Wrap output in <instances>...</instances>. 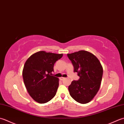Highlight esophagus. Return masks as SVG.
<instances>
[{
    "instance_id": "1",
    "label": "esophagus",
    "mask_w": 124,
    "mask_h": 124,
    "mask_svg": "<svg viewBox=\"0 0 124 124\" xmlns=\"http://www.w3.org/2000/svg\"><path fill=\"white\" fill-rule=\"evenodd\" d=\"M60 79H61V81H63V80H64V79H65V78H64V77H60Z\"/></svg>"
}]
</instances>
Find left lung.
<instances>
[{
  "instance_id": "obj_1",
  "label": "left lung",
  "mask_w": 124,
  "mask_h": 124,
  "mask_svg": "<svg viewBox=\"0 0 124 124\" xmlns=\"http://www.w3.org/2000/svg\"><path fill=\"white\" fill-rule=\"evenodd\" d=\"M68 57L74 66V72L79 77L78 81H72L68 87L70 95L81 104L90 102L100 88L103 70L100 62L92 53L79 50Z\"/></svg>"
}]
</instances>
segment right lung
<instances>
[{"mask_svg":"<svg viewBox=\"0 0 124 124\" xmlns=\"http://www.w3.org/2000/svg\"><path fill=\"white\" fill-rule=\"evenodd\" d=\"M63 54L36 52L27 60L23 70L24 84L29 94L36 102L43 104L54 98L59 79L52 76L54 65Z\"/></svg>","mask_w":124,"mask_h":124,"instance_id":"add662e5","label":"right lung"}]
</instances>
